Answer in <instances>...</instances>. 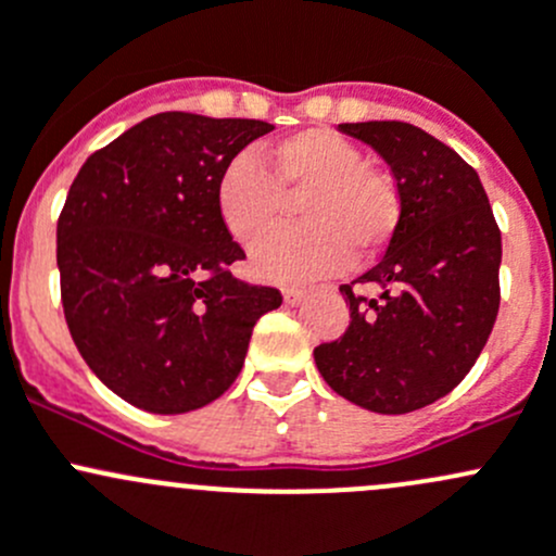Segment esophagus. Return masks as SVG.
<instances>
[{"instance_id":"1","label":"esophagus","mask_w":556,"mask_h":556,"mask_svg":"<svg viewBox=\"0 0 556 556\" xmlns=\"http://www.w3.org/2000/svg\"><path fill=\"white\" fill-rule=\"evenodd\" d=\"M283 302L289 307H296V305H302V302H305V294H302L300 289H286L283 291Z\"/></svg>"}]
</instances>
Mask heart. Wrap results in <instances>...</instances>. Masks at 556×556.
<instances>
[{"label":"heart","mask_w":556,"mask_h":556,"mask_svg":"<svg viewBox=\"0 0 556 556\" xmlns=\"http://www.w3.org/2000/svg\"><path fill=\"white\" fill-rule=\"evenodd\" d=\"M254 154H236L216 181V211L240 245L278 225L286 198L302 225L262 240L251 267L273 283H305L340 270L351 256L377 254L399 222L391 176L362 163V150L329 128H307Z\"/></svg>","instance_id":"obj_1"}]
</instances>
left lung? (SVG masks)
<instances>
[{
	"mask_svg": "<svg viewBox=\"0 0 556 556\" xmlns=\"http://www.w3.org/2000/svg\"><path fill=\"white\" fill-rule=\"evenodd\" d=\"M340 130L391 165L402 211L382 260L353 280L381 296L340 286L351 326L313 356L342 399L406 415L447 396L477 364L501 305V230L477 170L422 128L371 119Z\"/></svg>",
	"mask_w": 556,
	"mask_h": 556,
	"instance_id": "left-lung-1",
	"label": "left lung"
}]
</instances>
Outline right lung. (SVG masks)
Listing matches in <instances>:
<instances>
[{
    "mask_svg": "<svg viewBox=\"0 0 556 556\" xmlns=\"http://www.w3.org/2000/svg\"><path fill=\"white\" fill-rule=\"evenodd\" d=\"M273 125L163 112L79 168L59 219L61 300L85 364L139 409L219 399L251 331L283 302L230 273L243 249L216 211L222 168Z\"/></svg>",
    "mask_w": 556,
    "mask_h": 556,
    "instance_id": "right-lung-1",
    "label": "right lung"
}]
</instances>
